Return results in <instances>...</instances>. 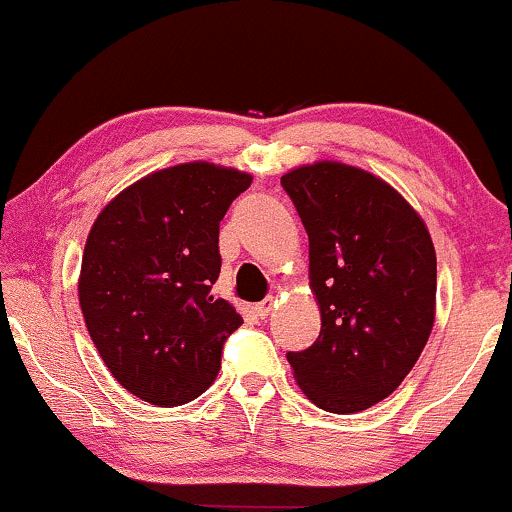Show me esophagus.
Here are the masks:
<instances>
[{"label":"esophagus","instance_id":"obj_1","mask_svg":"<svg viewBox=\"0 0 512 512\" xmlns=\"http://www.w3.org/2000/svg\"><path fill=\"white\" fill-rule=\"evenodd\" d=\"M274 305H276V300H274V298H264L262 303H257V305H255L257 315H260L262 319H264V317H269V312L274 310Z\"/></svg>","mask_w":512,"mask_h":512}]
</instances>
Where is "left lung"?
Returning <instances> with one entry per match:
<instances>
[{
    "label": "left lung",
    "instance_id": "obj_1",
    "mask_svg": "<svg viewBox=\"0 0 512 512\" xmlns=\"http://www.w3.org/2000/svg\"><path fill=\"white\" fill-rule=\"evenodd\" d=\"M310 238L322 331L288 353L317 408L360 412L410 374L434 326L436 252L420 214L389 183L341 162L281 176Z\"/></svg>",
    "mask_w": 512,
    "mask_h": 512
}]
</instances>
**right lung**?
<instances>
[{
    "mask_svg": "<svg viewBox=\"0 0 512 512\" xmlns=\"http://www.w3.org/2000/svg\"><path fill=\"white\" fill-rule=\"evenodd\" d=\"M250 174L209 162L155 171L102 209L80 264L78 300L104 365L126 391L171 408L217 379L243 324L214 298L219 221Z\"/></svg>",
    "mask_w": 512,
    "mask_h": 512,
    "instance_id": "add662e5",
    "label": "right lung"
}]
</instances>
